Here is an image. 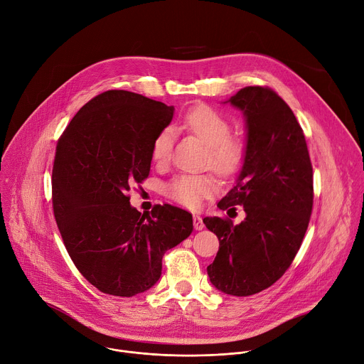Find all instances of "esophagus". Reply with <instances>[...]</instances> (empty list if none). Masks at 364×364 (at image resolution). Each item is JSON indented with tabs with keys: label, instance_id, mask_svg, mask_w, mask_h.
<instances>
[{
	"label": "esophagus",
	"instance_id": "34e87169",
	"mask_svg": "<svg viewBox=\"0 0 364 364\" xmlns=\"http://www.w3.org/2000/svg\"><path fill=\"white\" fill-rule=\"evenodd\" d=\"M193 225H194V229L196 230H203L204 229V223H203V219L197 215L193 216Z\"/></svg>",
	"mask_w": 364,
	"mask_h": 364
}]
</instances>
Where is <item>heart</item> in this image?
<instances>
[{
  "label": "heart",
  "instance_id": "heart-1",
  "mask_svg": "<svg viewBox=\"0 0 364 364\" xmlns=\"http://www.w3.org/2000/svg\"><path fill=\"white\" fill-rule=\"evenodd\" d=\"M181 122L209 146L210 164L218 171L229 174L240 166L245 148L240 139L229 136L232 125L225 115L210 107L197 105L183 115ZM171 146L173 129L167 127L155 135L152 141V160L164 163L170 157ZM218 190V180L209 174H180L166 186V194L170 198L190 209H197L204 198L213 196Z\"/></svg>",
  "mask_w": 364,
  "mask_h": 364
}]
</instances>
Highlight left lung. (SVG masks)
Listing matches in <instances>:
<instances>
[{
    "instance_id": "8db88e82",
    "label": "left lung",
    "mask_w": 364,
    "mask_h": 364,
    "mask_svg": "<svg viewBox=\"0 0 364 364\" xmlns=\"http://www.w3.org/2000/svg\"><path fill=\"white\" fill-rule=\"evenodd\" d=\"M223 103L242 112L246 145L236 186L218 207L242 204L246 218L236 226L203 219L220 243L207 275L216 289L247 296L291 267L313 210V166L294 112L274 90L247 86Z\"/></svg>"
}]
</instances>
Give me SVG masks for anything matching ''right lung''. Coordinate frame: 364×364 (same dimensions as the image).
Returning a JSON list of instances; mask_svg holds the SVG:
<instances>
[{
  "label": "right lung",
  "instance_id": "1",
  "mask_svg": "<svg viewBox=\"0 0 364 364\" xmlns=\"http://www.w3.org/2000/svg\"><path fill=\"white\" fill-rule=\"evenodd\" d=\"M174 107L128 90H108L73 117L56 146L53 210L79 272L100 292L134 296L161 277L164 253L193 232L171 204L141 215L129 186L148 177L151 145Z\"/></svg>",
  "mask_w": 364,
  "mask_h": 364
}]
</instances>
